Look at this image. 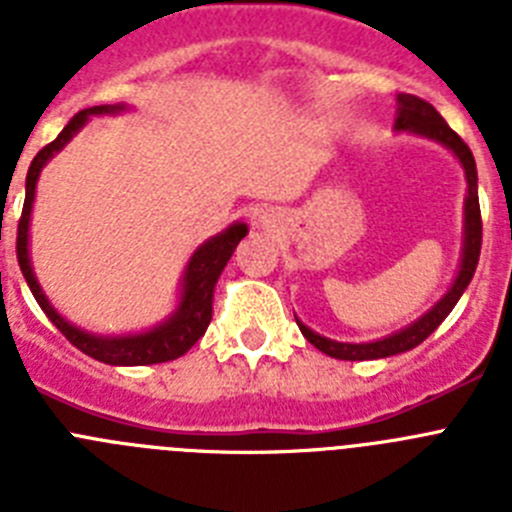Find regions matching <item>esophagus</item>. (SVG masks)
Wrapping results in <instances>:
<instances>
[{
	"label": "esophagus",
	"mask_w": 512,
	"mask_h": 512,
	"mask_svg": "<svg viewBox=\"0 0 512 512\" xmlns=\"http://www.w3.org/2000/svg\"><path fill=\"white\" fill-rule=\"evenodd\" d=\"M261 225H264V228H274V225H277V220H274V217H271L269 212H266V215L261 217Z\"/></svg>",
	"instance_id": "esophagus-1"
}]
</instances>
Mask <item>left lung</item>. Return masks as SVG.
I'll use <instances>...</instances> for the list:
<instances>
[{
	"mask_svg": "<svg viewBox=\"0 0 512 512\" xmlns=\"http://www.w3.org/2000/svg\"><path fill=\"white\" fill-rule=\"evenodd\" d=\"M395 130H410L415 135H423V138H431L441 146L449 148L456 158L464 166V174H467V200H464V251H461V266L459 274H456L454 284L431 310L425 312L423 318H418L415 323H410L408 328L397 330L392 336L379 338L372 343H338L330 341V338L318 336L315 330H310L307 325H300L302 336L312 343V346L323 351V354L333 356V359L341 361H369V359H387V356L405 354L410 348L420 346L425 338L431 336L433 330L446 320L454 305L459 302V297L464 295V289L469 287L474 277V269H477L479 261V248H482V215H479V197H477V164H474V156L469 151V146L454 130L446 125L441 115L436 112L431 102L415 97V94H397V120Z\"/></svg>",
	"mask_w": 512,
	"mask_h": 512,
	"instance_id": "obj_1",
	"label": "left lung"
}]
</instances>
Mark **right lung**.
Instances as JSON below:
<instances>
[{"label":"right lung","mask_w":512,"mask_h":512,"mask_svg":"<svg viewBox=\"0 0 512 512\" xmlns=\"http://www.w3.org/2000/svg\"><path fill=\"white\" fill-rule=\"evenodd\" d=\"M125 110V104H99V107H89L81 110L69 120V125L58 133L53 143L38 151L33 158V164L27 169V182H25V205H22L20 223H17V261H20L22 277H25L27 287L38 300L40 310L48 315L53 325L61 330L63 336L69 338L79 351H84L92 359L102 361V364L112 366H146V364H164V361L179 359L205 336L207 325L212 320V295H215V284L223 274L225 264L233 256L235 246L246 238L248 225L246 223H233L225 228L223 233H217L207 243H202L197 251L192 253L187 269H184L182 279V300L179 307L169 320H164L156 328L146 330V333H135V336H92L87 330L76 328L69 320H63L48 297L43 295L38 279L30 266V253H27V238H30V212H33L35 200V184H38L40 169L53 158V153L61 151L81 128L84 122L92 115H115V112Z\"/></svg>","instance_id":"right-lung-1"}]
</instances>
